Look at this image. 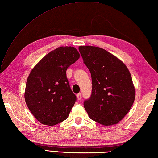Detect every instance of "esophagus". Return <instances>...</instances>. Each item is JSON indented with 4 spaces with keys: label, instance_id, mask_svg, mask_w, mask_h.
I'll list each match as a JSON object with an SVG mask.
<instances>
[{
    "label": "esophagus",
    "instance_id": "1",
    "mask_svg": "<svg viewBox=\"0 0 158 158\" xmlns=\"http://www.w3.org/2000/svg\"><path fill=\"white\" fill-rule=\"evenodd\" d=\"M77 99H78L79 100H80L81 99V94L79 93V94H77Z\"/></svg>",
    "mask_w": 158,
    "mask_h": 158
}]
</instances>
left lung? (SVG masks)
Masks as SVG:
<instances>
[{
    "label": "left lung",
    "instance_id": "left-lung-1",
    "mask_svg": "<svg viewBox=\"0 0 158 158\" xmlns=\"http://www.w3.org/2000/svg\"><path fill=\"white\" fill-rule=\"evenodd\" d=\"M79 50L91 73L92 91L83 106L89 118L102 125L118 123L133 104L135 89L127 66L101 48L83 46Z\"/></svg>",
    "mask_w": 158,
    "mask_h": 158
}]
</instances>
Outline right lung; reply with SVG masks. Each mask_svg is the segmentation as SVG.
Segmentation results:
<instances>
[{"mask_svg":"<svg viewBox=\"0 0 158 158\" xmlns=\"http://www.w3.org/2000/svg\"><path fill=\"white\" fill-rule=\"evenodd\" d=\"M79 56L74 47L57 48L46 54L30 72L25 100L40 123L53 126L68 118L77 98L69 85L66 71Z\"/></svg>","mask_w":158,"mask_h":158,"instance_id":"obj_1","label":"right lung"}]
</instances>
